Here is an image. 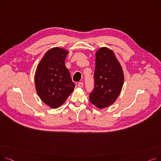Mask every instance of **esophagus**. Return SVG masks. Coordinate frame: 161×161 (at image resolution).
Segmentation results:
<instances>
[{
    "mask_svg": "<svg viewBox=\"0 0 161 161\" xmlns=\"http://www.w3.org/2000/svg\"><path fill=\"white\" fill-rule=\"evenodd\" d=\"M78 85V87H83V82H79Z\"/></svg>",
    "mask_w": 161,
    "mask_h": 161,
    "instance_id": "esophagus-1",
    "label": "esophagus"
}]
</instances>
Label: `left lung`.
<instances>
[{
	"instance_id": "left-lung-1",
	"label": "left lung",
	"mask_w": 161,
	"mask_h": 161,
	"mask_svg": "<svg viewBox=\"0 0 161 161\" xmlns=\"http://www.w3.org/2000/svg\"><path fill=\"white\" fill-rule=\"evenodd\" d=\"M94 80L90 102L98 108L112 105L120 94L124 75L120 63L109 48L102 47L96 53Z\"/></svg>"
}]
</instances>
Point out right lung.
I'll use <instances>...</instances> for the list:
<instances>
[{
  "label": "right lung",
  "instance_id": "add662e5",
  "mask_svg": "<svg viewBox=\"0 0 161 161\" xmlns=\"http://www.w3.org/2000/svg\"><path fill=\"white\" fill-rule=\"evenodd\" d=\"M69 52L54 47L41 59L35 72V82L40 99L49 107L61 106L72 93L75 84L64 61Z\"/></svg>",
  "mask_w": 161,
  "mask_h": 161
}]
</instances>
